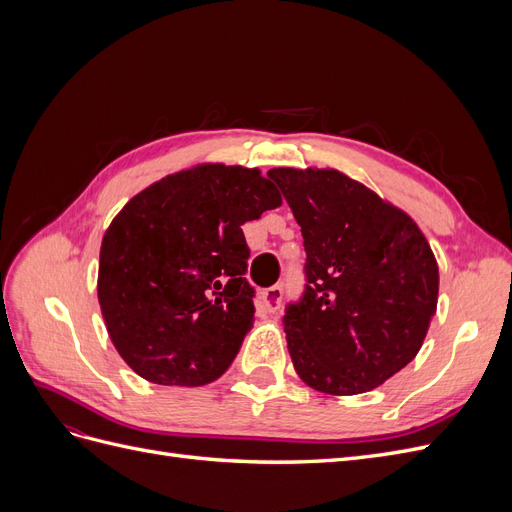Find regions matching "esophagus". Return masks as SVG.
I'll list each match as a JSON object with an SVG mask.
<instances>
[{"label": "esophagus", "instance_id": "obj_1", "mask_svg": "<svg viewBox=\"0 0 512 512\" xmlns=\"http://www.w3.org/2000/svg\"><path fill=\"white\" fill-rule=\"evenodd\" d=\"M282 294H284L282 286L267 288L265 292H262V301H260L262 309H265V312H269V314L277 312V307H280V303H282Z\"/></svg>", "mask_w": 512, "mask_h": 512}]
</instances>
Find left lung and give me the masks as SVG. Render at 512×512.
I'll list each match as a JSON object with an SVG mask.
<instances>
[{
    "instance_id": "8db88e82",
    "label": "left lung",
    "mask_w": 512,
    "mask_h": 512,
    "mask_svg": "<svg viewBox=\"0 0 512 512\" xmlns=\"http://www.w3.org/2000/svg\"><path fill=\"white\" fill-rule=\"evenodd\" d=\"M305 245L303 299L284 331L299 378L327 395L378 389L423 346L438 262L423 230L335 168H271Z\"/></svg>"
}]
</instances>
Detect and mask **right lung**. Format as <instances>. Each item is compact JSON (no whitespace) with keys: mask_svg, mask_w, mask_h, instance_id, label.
I'll list each match as a JSON object with an SVG mask.
<instances>
[{"mask_svg":"<svg viewBox=\"0 0 512 512\" xmlns=\"http://www.w3.org/2000/svg\"><path fill=\"white\" fill-rule=\"evenodd\" d=\"M282 205L260 168L196 164L132 196L106 228L98 301L138 376L164 386L220 378L254 324L241 226Z\"/></svg>","mask_w":512,"mask_h":512,"instance_id":"1","label":"right lung"}]
</instances>
